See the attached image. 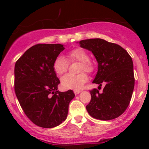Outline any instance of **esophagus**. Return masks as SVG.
Segmentation results:
<instances>
[{
  "label": "esophagus",
  "instance_id": "34e87169",
  "mask_svg": "<svg viewBox=\"0 0 149 149\" xmlns=\"http://www.w3.org/2000/svg\"><path fill=\"white\" fill-rule=\"evenodd\" d=\"M81 92V90H74V94H76V95L80 94Z\"/></svg>",
  "mask_w": 149,
  "mask_h": 149
}]
</instances>
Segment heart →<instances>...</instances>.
<instances>
[{"instance_id":"obj_1","label":"heart","mask_w":149,"mask_h":149,"mask_svg":"<svg viewBox=\"0 0 149 149\" xmlns=\"http://www.w3.org/2000/svg\"><path fill=\"white\" fill-rule=\"evenodd\" d=\"M68 58L70 61H79L81 63L80 72L86 71L91 73L94 70V64L89 61L88 55L85 49L82 48H75L68 54ZM68 68V63L62 55L55 58L53 63V70L58 76H61L65 73ZM88 81V76L85 73L78 75L66 74L61 79V85L67 89L79 90Z\"/></svg>"}]
</instances>
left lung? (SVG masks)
Wrapping results in <instances>:
<instances>
[{"instance_id":"left-lung-1","label":"left lung","mask_w":149,"mask_h":149,"mask_svg":"<svg viewBox=\"0 0 149 149\" xmlns=\"http://www.w3.org/2000/svg\"><path fill=\"white\" fill-rule=\"evenodd\" d=\"M80 47L91 51L98 63V70L93 83L105 84L102 93L90 91L91 99L86 107L92 118L101 120L117 118L130 104L135 79L131 57L121 46L102 39L81 40Z\"/></svg>"}]
</instances>
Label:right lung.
<instances>
[{
    "label": "right lung",
    "mask_w": 149,
    "mask_h": 149,
    "mask_svg": "<svg viewBox=\"0 0 149 149\" xmlns=\"http://www.w3.org/2000/svg\"><path fill=\"white\" fill-rule=\"evenodd\" d=\"M64 49L61 44L36 45L15 64L14 88L19 104L30 120L45 128L65 120L69 103L75 97L72 90H58L60 80L53 63Z\"/></svg>",
    "instance_id": "add662e5"
}]
</instances>
